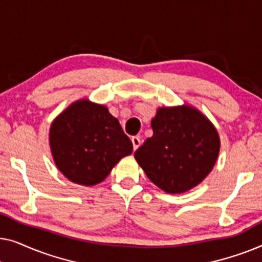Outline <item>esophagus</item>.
<instances>
[{"label":"esophagus","mask_w":262,"mask_h":262,"mask_svg":"<svg viewBox=\"0 0 262 262\" xmlns=\"http://www.w3.org/2000/svg\"><path fill=\"white\" fill-rule=\"evenodd\" d=\"M131 142H132V144H134V150H137L142 144L141 137H138V136H135V137H132Z\"/></svg>","instance_id":"esophagus-1"}]
</instances>
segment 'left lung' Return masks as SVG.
I'll return each instance as SVG.
<instances>
[{"instance_id":"obj_1","label":"left lung","mask_w":262,"mask_h":262,"mask_svg":"<svg viewBox=\"0 0 262 262\" xmlns=\"http://www.w3.org/2000/svg\"><path fill=\"white\" fill-rule=\"evenodd\" d=\"M152 137L135 152L149 180L170 194L199 185L216 163L221 141L209 118L191 105L159 107Z\"/></svg>"}]
</instances>
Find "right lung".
<instances>
[{
    "instance_id": "obj_1",
    "label": "right lung",
    "mask_w": 262,
    "mask_h": 262,
    "mask_svg": "<svg viewBox=\"0 0 262 262\" xmlns=\"http://www.w3.org/2000/svg\"><path fill=\"white\" fill-rule=\"evenodd\" d=\"M49 142L58 170L82 186L102 182L134 150L117 118L89 99L76 100L55 118Z\"/></svg>"
}]
</instances>
